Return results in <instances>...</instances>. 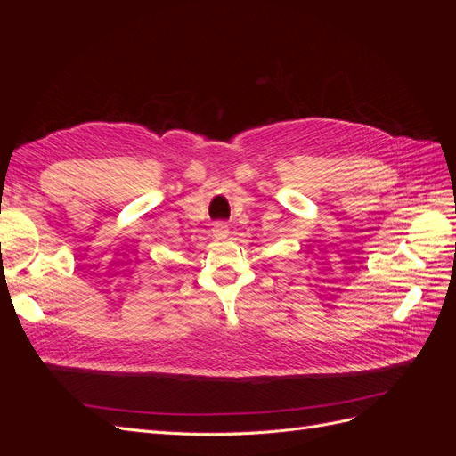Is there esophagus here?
Segmentation results:
<instances>
[{
  "label": "esophagus",
  "mask_w": 456,
  "mask_h": 456,
  "mask_svg": "<svg viewBox=\"0 0 456 456\" xmlns=\"http://www.w3.org/2000/svg\"><path fill=\"white\" fill-rule=\"evenodd\" d=\"M230 233V226L226 224V223H215L213 224V236L215 238H218V240H223V238H226Z\"/></svg>",
  "instance_id": "34e87169"
}]
</instances>
